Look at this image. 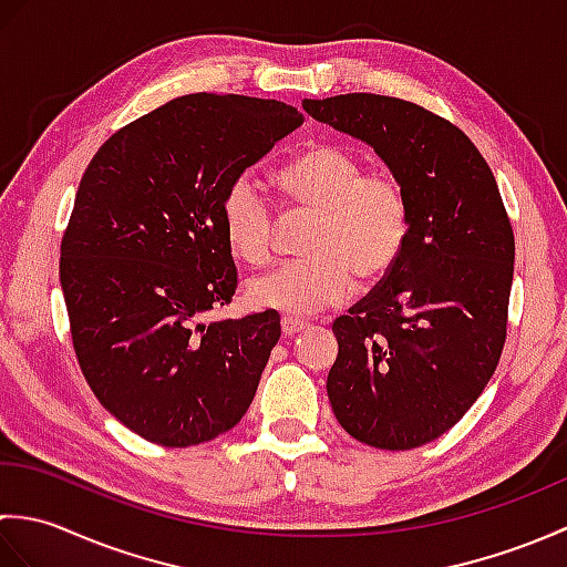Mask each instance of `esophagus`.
<instances>
[{"instance_id":"1","label":"esophagus","mask_w":567,"mask_h":567,"mask_svg":"<svg viewBox=\"0 0 567 567\" xmlns=\"http://www.w3.org/2000/svg\"><path fill=\"white\" fill-rule=\"evenodd\" d=\"M282 333L287 336V339H290V336H295V333H299V331H305L309 323L305 321V319H295V317H282Z\"/></svg>"}]
</instances>
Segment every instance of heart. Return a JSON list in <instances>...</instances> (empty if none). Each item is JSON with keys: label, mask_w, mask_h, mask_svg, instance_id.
Masks as SVG:
<instances>
[{"label": "heart", "mask_w": 567, "mask_h": 567, "mask_svg": "<svg viewBox=\"0 0 567 567\" xmlns=\"http://www.w3.org/2000/svg\"><path fill=\"white\" fill-rule=\"evenodd\" d=\"M277 185L295 214H311L302 240L307 258L285 262L248 282L256 309L309 317L343 305L360 282H378L402 258L412 234V204L390 171H365L339 143H319L277 173ZM221 228L236 258L270 260L275 207L256 175L240 173L221 197Z\"/></svg>", "instance_id": "obj_1"}]
</instances>
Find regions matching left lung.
I'll return each mask as SVG.
<instances>
[{
  "instance_id": "left-lung-1",
  "label": "left lung",
  "mask_w": 567,
  "mask_h": 567,
  "mask_svg": "<svg viewBox=\"0 0 567 567\" xmlns=\"http://www.w3.org/2000/svg\"><path fill=\"white\" fill-rule=\"evenodd\" d=\"M302 106L365 141L406 187V248L333 321L327 392L353 439L419 449L475 404L507 341L514 231L497 179L461 128L414 102L353 92Z\"/></svg>"
}]
</instances>
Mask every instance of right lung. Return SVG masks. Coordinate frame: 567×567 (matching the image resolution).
Listing matches in <instances>:
<instances>
[{"label":"right lung","mask_w":567,"mask_h":567,"mask_svg":"<svg viewBox=\"0 0 567 567\" xmlns=\"http://www.w3.org/2000/svg\"><path fill=\"white\" fill-rule=\"evenodd\" d=\"M302 122L277 100L185 94L118 128L84 171L60 244L72 348L141 439L187 449L248 412L280 315L202 321L238 285L221 197Z\"/></svg>","instance_id":"add662e5"}]
</instances>
